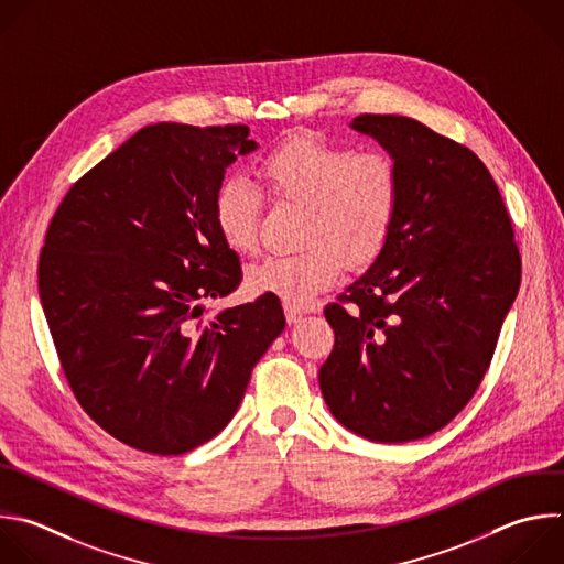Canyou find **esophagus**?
<instances>
[{
    "label": "esophagus",
    "instance_id": "34e87169",
    "mask_svg": "<svg viewBox=\"0 0 564 564\" xmlns=\"http://www.w3.org/2000/svg\"><path fill=\"white\" fill-rule=\"evenodd\" d=\"M283 310H285V321H288L290 325H292V323H299V321L303 318V314H305V312H303L301 307H296V305H285Z\"/></svg>",
    "mask_w": 564,
    "mask_h": 564
}]
</instances>
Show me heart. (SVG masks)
Listing matches in <instances>:
<instances>
[{
	"label": "heart",
	"mask_w": 564,
	"mask_h": 564,
	"mask_svg": "<svg viewBox=\"0 0 564 564\" xmlns=\"http://www.w3.org/2000/svg\"><path fill=\"white\" fill-rule=\"evenodd\" d=\"M259 174L276 204L305 208V250L254 263L246 276L254 292L305 305L340 279L345 259L365 265L383 250L401 195L399 167L388 152H356L314 132H296L263 156ZM261 210L263 197L248 178L228 176L217 187L215 226L230 250H257Z\"/></svg>",
	"instance_id": "heart-1"
}]
</instances>
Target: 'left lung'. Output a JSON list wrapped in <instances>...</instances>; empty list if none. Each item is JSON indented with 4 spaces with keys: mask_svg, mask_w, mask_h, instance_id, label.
<instances>
[{
    "mask_svg": "<svg viewBox=\"0 0 564 564\" xmlns=\"http://www.w3.org/2000/svg\"><path fill=\"white\" fill-rule=\"evenodd\" d=\"M351 128L392 154L401 195L377 261L325 307L334 347L318 383L349 432L408 443L476 394L522 263L498 185L467 145L399 115H360Z\"/></svg>",
    "mask_w": 564,
    "mask_h": 564,
    "instance_id": "left-lung-1",
    "label": "left lung"
}]
</instances>
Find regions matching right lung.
<instances>
[{"label":"right lung","mask_w":564,"mask_h":564,"mask_svg":"<svg viewBox=\"0 0 564 564\" xmlns=\"http://www.w3.org/2000/svg\"><path fill=\"white\" fill-rule=\"evenodd\" d=\"M248 126L154 123L88 170L40 254V296L68 386L117 441L178 456L237 414L252 367L285 329L281 301L208 314L241 283L213 204Z\"/></svg>","instance_id":"1"}]
</instances>
